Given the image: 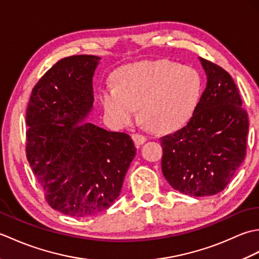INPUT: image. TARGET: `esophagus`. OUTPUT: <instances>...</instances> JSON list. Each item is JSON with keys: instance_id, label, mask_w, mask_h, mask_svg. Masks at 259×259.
I'll use <instances>...</instances> for the list:
<instances>
[{"instance_id": "34e87169", "label": "esophagus", "mask_w": 259, "mask_h": 259, "mask_svg": "<svg viewBox=\"0 0 259 259\" xmlns=\"http://www.w3.org/2000/svg\"><path fill=\"white\" fill-rule=\"evenodd\" d=\"M133 139H134V141H135V144H136L137 147H140V146H141L142 144H144V142H146V140H147L146 137L140 135V134H134V135H133Z\"/></svg>"}]
</instances>
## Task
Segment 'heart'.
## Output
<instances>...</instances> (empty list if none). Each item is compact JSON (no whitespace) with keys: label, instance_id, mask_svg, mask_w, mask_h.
<instances>
[{"label":"heart","instance_id":"b5f03b06","mask_svg":"<svg viewBox=\"0 0 259 259\" xmlns=\"http://www.w3.org/2000/svg\"><path fill=\"white\" fill-rule=\"evenodd\" d=\"M114 81L115 85L101 90V103L110 121L119 126L133 122L140 108L142 120L151 129H178L195 113L202 92L196 69L169 60L125 65Z\"/></svg>","mask_w":259,"mask_h":259}]
</instances>
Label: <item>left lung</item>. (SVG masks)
Listing matches in <instances>:
<instances>
[{
	"instance_id": "left-lung-1",
	"label": "left lung",
	"mask_w": 259,
	"mask_h": 259,
	"mask_svg": "<svg viewBox=\"0 0 259 259\" xmlns=\"http://www.w3.org/2000/svg\"><path fill=\"white\" fill-rule=\"evenodd\" d=\"M198 59L206 73V88L188 123L160 139L161 169L174 189L203 197L224 190L243 163L248 117L232 76Z\"/></svg>"
}]
</instances>
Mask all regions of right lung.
I'll use <instances>...</instances> for the list:
<instances>
[{"label": "right lung", "instance_id": "1", "mask_svg": "<svg viewBox=\"0 0 259 259\" xmlns=\"http://www.w3.org/2000/svg\"><path fill=\"white\" fill-rule=\"evenodd\" d=\"M97 56L60 60L33 88L26 109V158L47 201L72 217L106 210L136 157L129 135L88 122Z\"/></svg>", "mask_w": 259, "mask_h": 259}]
</instances>
